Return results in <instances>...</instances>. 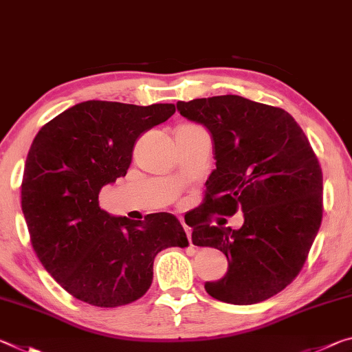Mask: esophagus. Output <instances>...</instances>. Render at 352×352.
I'll return each mask as SVG.
<instances>
[{"label":"esophagus","instance_id":"34e87169","mask_svg":"<svg viewBox=\"0 0 352 352\" xmlns=\"http://www.w3.org/2000/svg\"><path fill=\"white\" fill-rule=\"evenodd\" d=\"M182 226H184V230H186V234H187V239H188V243L192 245V229H190L186 223L182 221Z\"/></svg>","mask_w":352,"mask_h":352}]
</instances>
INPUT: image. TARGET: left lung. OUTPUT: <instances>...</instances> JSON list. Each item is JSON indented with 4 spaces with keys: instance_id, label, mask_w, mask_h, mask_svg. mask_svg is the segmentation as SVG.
<instances>
[{
    "instance_id": "left-lung-1",
    "label": "left lung",
    "mask_w": 352,
    "mask_h": 352,
    "mask_svg": "<svg viewBox=\"0 0 352 352\" xmlns=\"http://www.w3.org/2000/svg\"><path fill=\"white\" fill-rule=\"evenodd\" d=\"M177 111L203 124L214 140L217 168L192 241L228 257L224 278L206 282L218 301L250 306L284 290L301 272L322 218L318 159L289 112L237 95L177 101ZM243 211L240 230L210 224L214 213Z\"/></svg>"
}]
</instances>
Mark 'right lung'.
Instances as JSON below:
<instances>
[{"label": "right lung", "mask_w": 352, "mask_h": 352, "mask_svg": "<svg viewBox=\"0 0 352 352\" xmlns=\"http://www.w3.org/2000/svg\"><path fill=\"white\" fill-rule=\"evenodd\" d=\"M175 111V104L84 101L34 138L21 210L38 261L79 301L96 307L135 301L151 287L157 252L188 245L175 215L134 221L107 214L98 201L102 187L126 175L137 138Z\"/></svg>", "instance_id": "1"}]
</instances>
